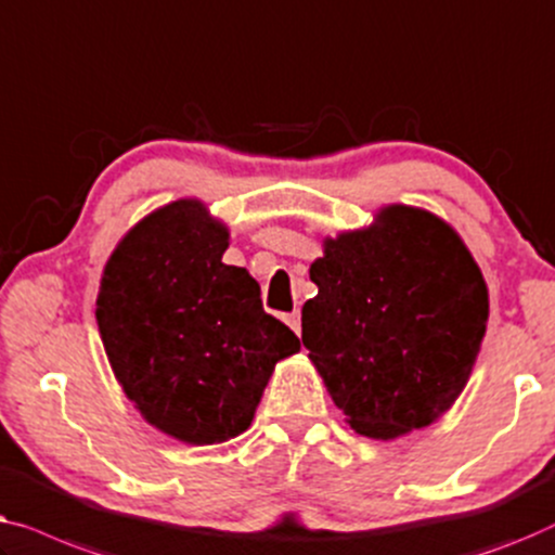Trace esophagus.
<instances>
[{
    "label": "esophagus",
    "instance_id": "esophagus-1",
    "mask_svg": "<svg viewBox=\"0 0 555 555\" xmlns=\"http://www.w3.org/2000/svg\"><path fill=\"white\" fill-rule=\"evenodd\" d=\"M284 322L292 326L296 334H301V317H299V311H292V314H286Z\"/></svg>",
    "mask_w": 555,
    "mask_h": 555
}]
</instances>
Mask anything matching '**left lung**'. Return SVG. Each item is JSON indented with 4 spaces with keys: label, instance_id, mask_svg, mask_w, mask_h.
<instances>
[{
    "label": "left lung",
    "instance_id": "left-lung-1",
    "mask_svg": "<svg viewBox=\"0 0 555 555\" xmlns=\"http://www.w3.org/2000/svg\"><path fill=\"white\" fill-rule=\"evenodd\" d=\"M301 341L359 435L435 423L470 377L488 322L478 263L448 223L389 206L366 231L324 241Z\"/></svg>",
    "mask_w": 555,
    "mask_h": 555
}]
</instances>
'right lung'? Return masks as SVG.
<instances>
[{
	"label": "right lung",
	"instance_id": "add662e5",
	"mask_svg": "<svg viewBox=\"0 0 555 555\" xmlns=\"http://www.w3.org/2000/svg\"><path fill=\"white\" fill-rule=\"evenodd\" d=\"M225 248L229 231L203 203L176 201L120 241L100 281L115 377L147 423L191 444L244 433L274 364L299 352L248 271L221 261Z\"/></svg>",
	"mask_w": 555,
	"mask_h": 555
}]
</instances>
